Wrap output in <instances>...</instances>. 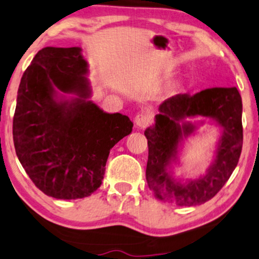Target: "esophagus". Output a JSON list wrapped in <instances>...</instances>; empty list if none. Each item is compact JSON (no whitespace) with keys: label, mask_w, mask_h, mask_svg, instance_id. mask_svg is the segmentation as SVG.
<instances>
[{"label":"esophagus","mask_w":259,"mask_h":259,"mask_svg":"<svg viewBox=\"0 0 259 259\" xmlns=\"http://www.w3.org/2000/svg\"><path fill=\"white\" fill-rule=\"evenodd\" d=\"M150 123V117L146 113H139L135 117V124L137 127H146Z\"/></svg>","instance_id":"34e87169"}]
</instances>
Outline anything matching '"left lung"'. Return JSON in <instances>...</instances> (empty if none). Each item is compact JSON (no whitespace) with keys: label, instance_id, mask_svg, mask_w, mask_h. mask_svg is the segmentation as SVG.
Listing matches in <instances>:
<instances>
[{"label":"left lung","instance_id":"left-lung-1","mask_svg":"<svg viewBox=\"0 0 259 259\" xmlns=\"http://www.w3.org/2000/svg\"><path fill=\"white\" fill-rule=\"evenodd\" d=\"M243 103L235 87H215L168 98L159 106L154 125L147 127L148 161L146 179L160 201L181 207L208 202L220 191L237 167L243 147ZM204 116L222 127L215 156L204 175L183 181L175 178L172 165L179 163L182 140L194 133L199 123L188 118Z\"/></svg>","mask_w":259,"mask_h":259}]
</instances>
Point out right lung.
Instances as JSON below:
<instances>
[{
  "instance_id": "add662e5",
  "label": "right lung",
  "mask_w": 259,
  "mask_h": 259,
  "mask_svg": "<svg viewBox=\"0 0 259 259\" xmlns=\"http://www.w3.org/2000/svg\"><path fill=\"white\" fill-rule=\"evenodd\" d=\"M81 51H38L21 77L13 118L19 161L40 191L58 199L93 194L111 148L134 125L127 116L104 112L90 100L88 63Z\"/></svg>"
}]
</instances>
